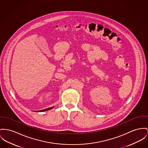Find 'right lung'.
<instances>
[{
	"label": "right lung",
	"mask_w": 148,
	"mask_h": 148,
	"mask_svg": "<svg viewBox=\"0 0 148 148\" xmlns=\"http://www.w3.org/2000/svg\"><path fill=\"white\" fill-rule=\"evenodd\" d=\"M53 108V107H50V108H48L45 109H43V110H41L35 111V112H44V111H47V110H50V109H52Z\"/></svg>",
	"instance_id": "1"
}]
</instances>
